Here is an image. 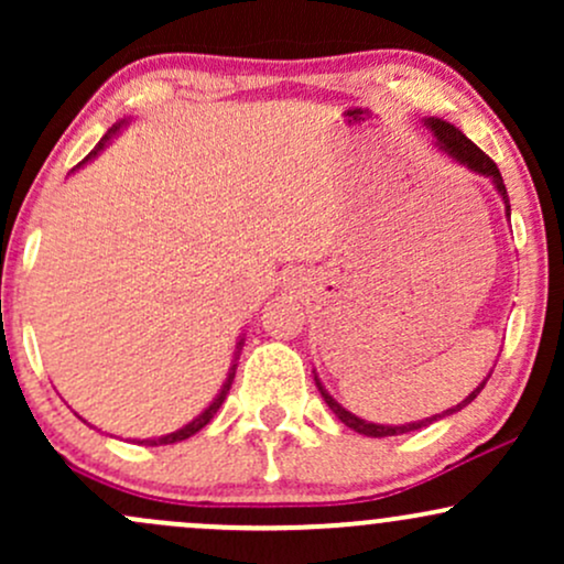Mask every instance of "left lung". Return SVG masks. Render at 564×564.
<instances>
[{"label":"left lung","mask_w":564,"mask_h":564,"mask_svg":"<svg viewBox=\"0 0 564 564\" xmlns=\"http://www.w3.org/2000/svg\"><path fill=\"white\" fill-rule=\"evenodd\" d=\"M424 124L430 127L432 132H435L440 151H445L453 161H458V164H464V166H467V170H471L475 174H482V177H490V180H494L496 191L501 193L503 206H507V217H509V215H511V209H509L507 185H503L501 172H498V166L494 164V159L485 156V153L480 151V148H477L475 142H471V140L467 138V134L462 132V129H456L453 124H448V121L435 119V116H432V119H424ZM485 381H488V377H485ZM485 381H480V387H475V390H471V392L467 394V398L462 400V403H458L456 408H448V411H445V413H435V416L422 419V422H411V424H400V426H387V424L364 422V419H360V416H355V413H349L347 408H341V405L336 403V400L332 398V394H328L326 390H323L321 379L315 377V384H318V390H321V394H323V400H326V405L332 408V411L336 413V419H339L341 424H347L349 430L360 432V435H366V437H392V435H405V432H413V430H422V426L432 424V422H437V419L448 416V413L462 411L464 405H469L471 400H475L477 394H480V390L485 387Z\"/></svg>","instance_id":"8db88e82"}]
</instances>
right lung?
Segmentation results:
<instances>
[{
	"label": "right lung",
	"instance_id": "obj_1",
	"mask_svg": "<svg viewBox=\"0 0 564 564\" xmlns=\"http://www.w3.org/2000/svg\"><path fill=\"white\" fill-rule=\"evenodd\" d=\"M121 127H127V121H116V124H113L111 129H108V132H106V134H102V140H100V142H97V148H95V151H93V153H89V156H87V159H84V161L95 159V156H97V153H100V151H102V148H106V145H108V142H111V138H116V134H119V132H121ZM84 161H82V164H84ZM82 164H79V166H82ZM241 347H243V339H241V341H238V345H236V352H241ZM232 377H236V364H232V366H230V373H228V379H225L223 390H219V394H217V398H215V400H212V403H209V408H206V411H204V413H198V416H196V419H193V422H191V424H185V426H183V430H177V432H170V435H164V437H153V440H140V445H142V443H145V445H172V443H180V440H187V437H191V435H196V432H198V430H204V426H206V424H209V422H212V419H215V413L219 411V405H223V403H225V398H228V392H230V384H232Z\"/></svg>",
	"mask_w": 564,
	"mask_h": 564
}]
</instances>
